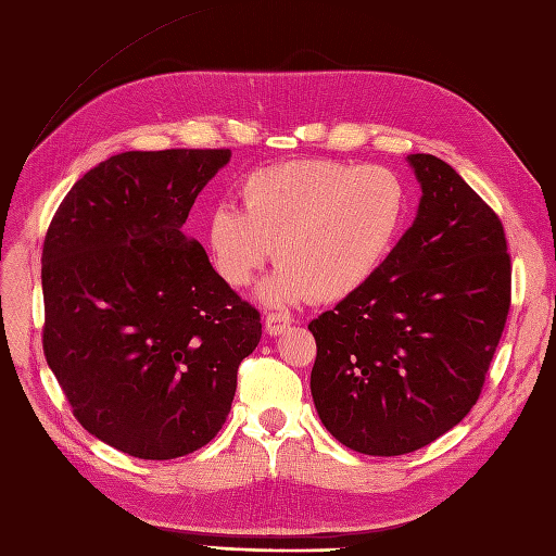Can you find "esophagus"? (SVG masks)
<instances>
[{
    "label": "esophagus",
    "instance_id": "34e87169",
    "mask_svg": "<svg viewBox=\"0 0 556 556\" xmlns=\"http://www.w3.org/2000/svg\"><path fill=\"white\" fill-rule=\"evenodd\" d=\"M264 325H266V332H268V334H274V337H276V334H282L285 329L290 327V315L268 311L266 318H264Z\"/></svg>",
    "mask_w": 556,
    "mask_h": 556
}]
</instances>
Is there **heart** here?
Here are the masks:
<instances>
[{
	"label": "heart",
	"mask_w": 556,
	"mask_h": 556,
	"mask_svg": "<svg viewBox=\"0 0 556 556\" xmlns=\"http://www.w3.org/2000/svg\"><path fill=\"white\" fill-rule=\"evenodd\" d=\"M243 210L217 205L207 245L222 280L245 288L274 257L271 304L339 302L371 280L407 222L409 191L388 166L329 159L288 161L245 177Z\"/></svg>",
	"instance_id": "heart-1"
}]
</instances>
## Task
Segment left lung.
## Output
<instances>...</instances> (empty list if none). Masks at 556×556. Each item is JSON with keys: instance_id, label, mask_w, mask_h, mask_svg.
Segmentation results:
<instances>
[{"instance_id": "obj_1", "label": "left lung", "mask_w": 556, "mask_h": 556, "mask_svg": "<svg viewBox=\"0 0 556 556\" xmlns=\"http://www.w3.org/2000/svg\"><path fill=\"white\" fill-rule=\"evenodd\" d=\"M418 215L367 285L308 323L311 393L353 452L400 456L460 424L482 393L513 299L501 217L432 154H409Z\"/></svg>"}]
</instances>
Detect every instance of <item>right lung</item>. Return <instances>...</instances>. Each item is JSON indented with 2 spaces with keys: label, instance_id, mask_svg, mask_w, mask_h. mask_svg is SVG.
Instances as JSON below:
<instances>
[{
  "label": "right lung",
  "instance_id": "right-lung-1",
  "mask_svg": "<svg viewBox=\"0 0 556 556\" xmlns=\"http://www.w3.org/2000/svg\"><path fill=\"white\" fill-rule=\"evenodd\" d=\"M229 149L124 152L74 185L41 250V346L77 421L128 456L205 446L262 315L182 224Z\"/></svg>",
  "mask_w": 556,
  "mask_h": 556
}]
</instances>
